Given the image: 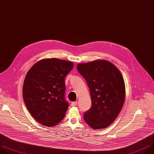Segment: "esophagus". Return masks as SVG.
<instances>
[{
  "instance_id": "esophagus-1",
  "label": "esophagus",
  "mask_w": 154,
  "mask_h": 154,
  "mask_svg": "<svg viewBox=\"0 0 154 154\" xmlns=\"http://www.w3.org/2000/svg\"><path fill=\"white\" fill-rule=\"evenodd\" d=\"M77 104H78V102H77V101L72 102V103H71V106H76Z\"/></svg>"
}]
</instances>
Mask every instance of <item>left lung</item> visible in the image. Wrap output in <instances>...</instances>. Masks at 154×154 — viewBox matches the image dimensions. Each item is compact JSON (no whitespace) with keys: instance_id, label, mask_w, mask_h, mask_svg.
Here are the masks:
<instances>
[{"instance_id":"left-lung-1","label":"left lung","mask_w":154,"mask_h":154,"mask_svg":"<svg viewBox=\"0 0 154 154\" xmlns=\"http://www.w3.org/2000/svg\"><path fill=\"white\" fill-rule=\"evenodd\" d=\"M77 69L88 86L91 108L84 119L92 129L107 128L115 120L123 106L126 89L119 70L106 60L78 64Z\"/></svg>"}]
</instances>
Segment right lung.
<instances>
[{
  "mask_svg": "<svg viewBox=\"0 0 154 154\" xmlns=\"http://www.w3.org/2000/svg\"><path fill=\"white\" fill-rule=\"evenodd\" d=\"M73 66L65 60L44 59L27 72L23 101L30 114L43 126H54L64 118L69 106L65 100V78Z\"/></svg>",
  "mask_w": 154,
  "mask_h": 154,
  "instance_id": "1",
  "label": "right lung"
}]
</instances>
